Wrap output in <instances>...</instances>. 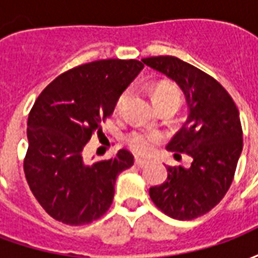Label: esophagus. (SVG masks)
<instances>
[{
    "label": "esophagus",
    "instance_id": "1",
    "mask_svg": "<svg viewBox=\"0 0 258 258\" xmlns=\"http://www.w3.org/2000/svg\"><path fill=\"white\" fill-rule=\"evenodd\" d=\"M135 164L138 166V167H144V166H146L148 164V160H145V159H141V157H135Z\"/></svg>",
    "mask_w": 258,
    "mask_h": 258
}]
</instances>
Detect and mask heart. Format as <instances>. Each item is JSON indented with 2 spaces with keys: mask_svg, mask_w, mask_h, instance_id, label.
Segmentation results:
<instances>
[{
  "mask_svg": "<svg viewBox=\"0 0 258 258\" xmlns=\"http://www.w3.org/2000/svg\"><path fill=\"white\" fill-rule=\"evenodd\" d=\"M128 95L130 91H124L123 94L118 96L117 103H116L117 109H120L125 103ZM153 99H155V102L171 101L178 106L181 94H179V91L174 85L163 84L159 85L155 90ZM159 140H160V137L157 134H152V133H133L127 141H128V146L135 153H138V155H149L155 149V145L159 142Z\"/></svg>",
  "mask_w": 258,
  "mask_h": 258,
  "instance_id": "1",
  "label": "heart"
}]
</instances>
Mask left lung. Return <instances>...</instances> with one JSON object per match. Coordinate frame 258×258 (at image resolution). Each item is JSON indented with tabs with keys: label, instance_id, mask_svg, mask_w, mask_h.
I'll return each instance as SVG.
<instances>
[{
	"label": "left lung",
	"instance_id": "left-lung-1",
	"mask_svg": "<svg viewBox=\"0 0 258 258\" xmlns=\"http://www.w3.org/2000/svg\"><path fill=\"white\" fill-rule=\"evenodd\" d=\"M142 62L184 92L188 116L166 148L192 157L189 167L168 166L167 179L152 186L149 196L168 217L194 220L218 205L232 184L243 146L238 107L218 81L181 59L151 56Z\"/></svg>",
	"mask_w": 258,
	"mask_h": 258
}]
</instances>
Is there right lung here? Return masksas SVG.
I'll use <instances>...</instances> for the list:
<instances>
[{"label":"right lung","instance_id":"1","mask_svg":"<svg viewBox=\"0 0 258 258\" xmlns=\"http://www.w3.org/2000/svg\"><path fill=\"white\" fill-rule=\"evenodd\" d=\"M142 69L135 59L81 64L56 77L34 102L23 167L33 195L56 221L85 225L109 210L116 178L134 156L120 149L109 160L87 164L83 151Z\"/></svg>","mask_w":258,"mask_h":258}]
</instances>
